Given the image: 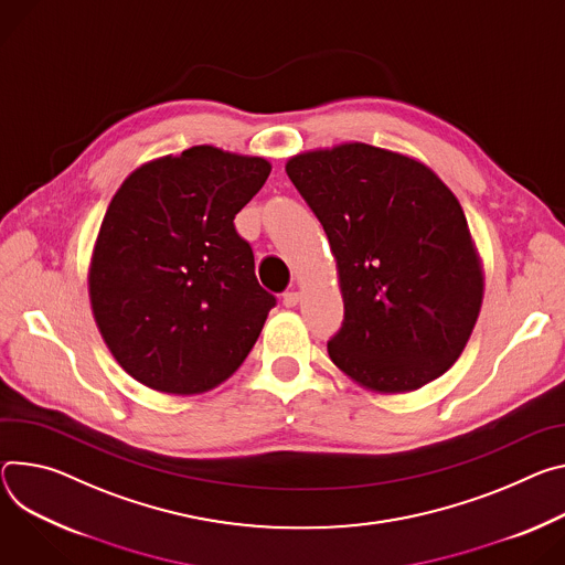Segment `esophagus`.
<instances>
[{"instance_id":"34e87169","label":"esophagus","mask_w":565,"mask_h":565,"mask_svg":"<svg viewBox=\"0 0 565 565\" xmlns=\"http://www.w3.org/2000/svg\"><path fill=\"white\" fill-rule=\"evenodd\" d=\"M281 301H284L286 309H292V306H297V301H299V292L297 290H286Z\"/></svg>"}]
</instances>
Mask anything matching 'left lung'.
Returning a JSON list of instances; mask_svg holds the SVG:
<instances>
[{"mask_svg": "<svg viewBox=\"0 0 565 565\" xmlns=\"http://www.w3.org/2000/svg\"><path fill=\"white\" fill-rule=\"evenodd\" d=\"M286 173L338 262L344 320L331 361L374 392H413L465 351L484 277L467 216L422 162L370 143L295 156Z\"/></svg>", "mask_w": 565, "mask_h": 565, "instance_id": "obj_1", "label": "left lung"}]
</instances>
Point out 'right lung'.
Returning a JSON list of instances; mask_svg holds the SVG:
<instances>
[{"label": "right lung", "instance_id": "obj_1", "mask_svg": "<svg viewBox=\"0 0 565 565\" xmlns=\"http://www.w3.org/2000/svg\"><path fill=\"white\" fill-rule=\"evenodd\" d=\"M270 169L264 158L193 146L139 167L115 193L94 245L89 299L135 381L198 394L245 361L277 299L256 281L234 218Z\"/></svg>", "mask_w": 565, "mask_h": 565}]
</instances>
